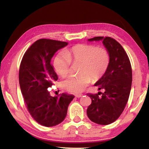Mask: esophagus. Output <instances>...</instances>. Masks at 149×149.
<instances>
[{
  "mask_svg": "<svg viewBox=\"0 0 149 149\" xmlns=\"http://www.w3.org/2000/svg\"><path fill=\"white\" fill-rule=\"evenodd\" d=\"M75 97H77V98H80V97H82L83 95H82V94H75Z\"/></svg>",
  "mask_w": 149,
  "mask_h": 149,
  "instance_id": "34e87169",
  "label": "esophagus"
}]
</instances>
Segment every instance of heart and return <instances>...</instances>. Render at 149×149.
I'll list each match as a JSON object with an SVG mask.
<instances>
[{"mask_svg":"<svg viewBox=\"0 0 149 149\" xmlns=\"http://www.w3.org/2000/svg\"><path fill=\"white\" fill-rule=\"evenodd\" d=\"M109 55L103 47L93 45L77 44L55 57L54 68L62 77L68 74L72 62L80 64L79 75H70L62 82L64 89L73 93H81L90 84L91 78L98 80L105 74L109 65Z\"/></svg>","mask_w":149,"mask_h":149,"instance_id":"1","label":"heart"}]
</instances>
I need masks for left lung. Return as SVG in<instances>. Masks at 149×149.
Returning <instances> with one entry per match:
<instances>
[{"instance_id":"1","label":"left lung","mask_w":149,"mask_h":149,"mask_svg":"<svg viewBox=\"0 0 149 149\" xmlns=\"http://www.w3.org/2000/svg\"><path fill=\"white\" fill-rule=\"evenodd\" d=\"M88 41H102L110 61L105 74L95 84L104 92L87 94L92 102L87 108V114L93 122L108 125L120 116L127 102L132 83V65L125 50L114 39L95 37Z\"/></svg>"}]
</instances>
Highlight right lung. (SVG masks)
Wrapping results in <instances>:
<instances>
[{
  "mask_svg": "<svg viewBox=\"0 0 149 149\" xmlns=\"http://www.w3.org/2000/svg\"><path fill=\"white\" fill-rule=\"evenodd\" d=\"M67 42L41 39L31 45L22 58L19 70V83L29 114L37 123L52 127L63 122L73 95L62 93L56 97L50 94L49 87L58 77L51 59Z\"/></svg>",
  "mask_w": 149,
  "mask_h": 149,
  "instance_id": "add662e5",
  "label": "right lung"
}]
</instances>
